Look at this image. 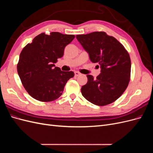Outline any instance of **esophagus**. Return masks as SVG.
Segmentation results:
<instances>
[{"mask_svg": "<svg viewBox=\"0 0 153 153\" xmlns=\"http://www.w3.org/2000/svg\"><path fill=\"white\" fill-rule=\"evenodd\" d=\"M81 74H80V73H79V72H78V71H75V76L76 77V76H78L79 75H80Z\"/></svg>", "mask_w": 153, "mask_h": 153, "instance_id": "1", "label": "esophagus"}]
</instances>
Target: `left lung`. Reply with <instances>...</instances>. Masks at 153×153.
Masks as SVG:
<instances>
[{
  "instance_id": "obj_1",
  "label": "left lung",
  "mask_w": 153,
  "mask_h": 153,
  "mask_svg": "<svg viewBox=\"0 0 153 153\" xmlns=\"http://www.w3.org/2000/svg\"><path fill=\"white\" fill-rule=\"evenodd\" d=\"M76 37L89 53L91 61L98 63L101 69L96 79L87 75V83L81 89L82 96L98 106L114 102L123 94L130 80L131 59L128 51L114 37L105 32Z\"/></svg>"
}]
</instances>
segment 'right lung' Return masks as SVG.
<instances>
[{
  "instance_id": "add662e5",
  "label": "right lung",
  "mask_w": 153,
  "mask_h": 153,
  "mask_svg": "<svg viewBox=\"0 0 153 153\" xmlns=\"http://www.w3.org/2000/svg\"><path fill=\"white\" fill-rule=\"evenodd\" d=\"M74 35L52 32L41 33L23 48L17 64V71L23 86L32 98L42 102L58 99L68 80L75 74L63 71L54 63L64 55L66 46Z\"/></svg>"
}]
</instances>
